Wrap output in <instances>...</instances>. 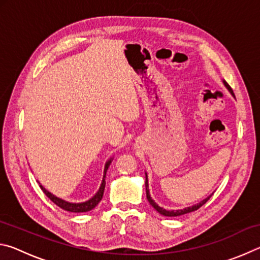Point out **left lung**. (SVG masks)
<instances>
[{"label": "left lung", "instance_id": "left-lung-1", "mask_svg": "<svg viewBox=\"0 0 260 260\" xmlns=\"http://www.w3.org/2000/svg\"><path fill=\"white\" fill-rule=\"evenodd\" d=\"M222 83H223V86H225V87L227 88L228 91H230L233 98L235 99V95H234V93H233L231 86L228 85V83H227L225 80H222ZM146 192H147L148 202H149V203H150V205L152 206L153 209H155V210L157 211L158 213L161 214V215H165V217H179V215H182V214H186V213L193 212V211L199 210L202 205H204V204L206 203V202H208V201L210 200V197L212 196V193H211L210 196L206 197V199H204L203 201H201L200 203H197V204L192 205V206H188V208H184V209H181V210H166V209L161 208V206L158 205V204L156 203V202L151 199L150 192H149V183H148V174H147V172H146Z\"/></svg>", "mask_w": 260, "mask_h": 260}]
</instances>
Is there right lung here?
<instances>
[{"label":"right lung","instance_id":"add662e5","mask_svg":"<svg viewBox=\"0 0 260 260\" xmlns=\"http://www.w3.org/2000/svg\"><path fill=\"white\" fill-rule=\"evenodd\" d=\"M112 159H113V158H110V159L107 162H105L102 183H101L98 192H96L95 195L91 197V199H89L88 201H85V202H81V203H72V202H68L65 200H61V199H59V197H57L56 195H54L52 192H50L49 190H47V189L43 187L40 182H39V184H40L42 191L46 193L48 199H50V201L54 202V203L57 206H59L60 209H63L65 211H69V212H76V213L88 212V211L93 210L95 206L100 203L101 200H102L103 193H104V188H105V177H107V171L109 169L110 164H111Z\"/></svg>","mask_w":260,"mask_h":260}]
</instances>
